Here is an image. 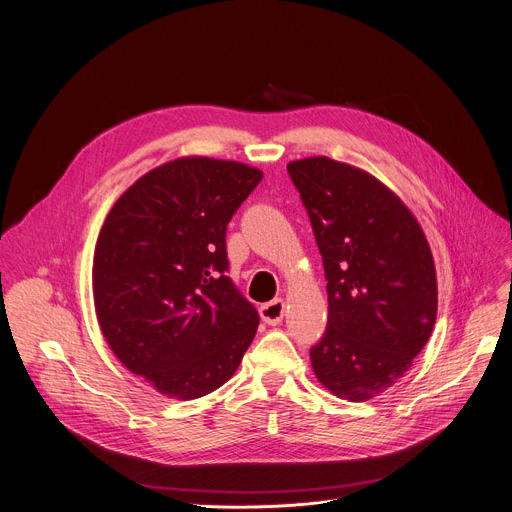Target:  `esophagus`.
<instances>
[{
	"label": "esophagus",
	"mask_w": 512,
	"mask_h": 512,
	"mask_svg": "<svg viewBox=\"0 0 512 512\" xmlns=\"http://www.w3.org/2000/svg\"><path fill=\"white\" fill-rule=\"evenodd\" d=\"M284 312H286V304L282 298H275L261 306V318L267 324H271V327H275V324H280L284 320Z\"/></svg>",
	"instance_id": "34e87169"
}]
</instances>
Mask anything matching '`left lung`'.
Returning <instances> with one entry per match:
<instances>
[{"label":"left lung","mask_w":512,"mask_h":512,"mask_svg":"<svg viewBox=\"0 0 512 512\" xmlns=\"http://www.w3.org/2000/svg\"><path fill=\"white\" fill-rule=\"evenodd\" d=\"M322 255L329 322L310 349L318 382L363 402L396 384L437 318L435 263L421 224L382 181L329 157L288 163Z\"/></svg>","instance_id":"8db88e82"}]
</instances>
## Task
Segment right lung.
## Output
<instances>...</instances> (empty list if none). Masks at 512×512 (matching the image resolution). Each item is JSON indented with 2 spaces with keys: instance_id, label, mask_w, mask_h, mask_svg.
I'll list each match as a JSON object with an SVG mask.
<instances>
[{
  "instance_id": "add662e5",
  "label": "right lung",
  "mask_w": 512,
  "mask_h": 512,
  "mask_svg": "<svg viewBox=\"0 0 512 512\" xmlns=\"http://www.w3.org/2000/svg\"><path fill=\"white\" fill-rule=\"evenodd\" d=\"M263 173L183 157L112 206L94 255V302L114 355L157 392L194 400L228 382L259 314L232 284L226 224Z\"/></svg>"
}]
</instances>
